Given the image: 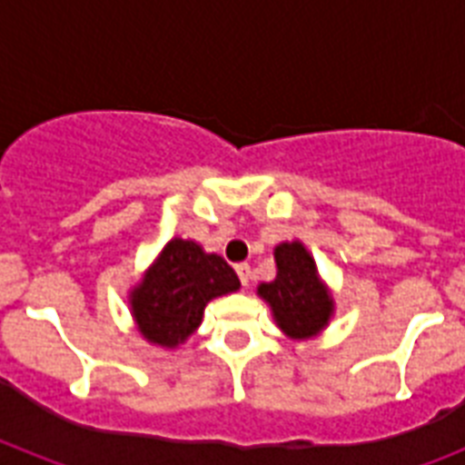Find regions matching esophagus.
Listing matches in <instances>:
<instances>
[{
  "label": "esophagus",
  "instance_id": "obj_1",
  "mask_svg": "<svg viewBox=\"0 0 465 465\" xmlns=\"http://www.w3.org/2000/svg\"><path fill=\"white\" fill-rule=\"evenodd\" d=\"M236 275H239L241 284L246 287V284L253 280V270H251V265H248V262H239V265H236Z\"/></svg>",
  "mask_w": 465,
  "mask_h": 465
}]
</instances>
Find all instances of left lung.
I'll return each mask as SVG.
<instances>
[{
	"mask_svg": "<svg viewBox=\"0 0 465 465\" xmlns=\"http://www.w3.org/2000/svg\"><path fill=\"white\" fill-rule=\"evenodd\" d=\"M275 261L277 277L272 282L261 284L258 294L272 306L277 325L287 335H316L332 313V299L318 280L316 262L299 241L277 246Z\"/></svg>",
	"mask_w": 465,
	"mask_h": 465,
	"instance_id": "1",
	"label": "left lung"
}]
</instances>
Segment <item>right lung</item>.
<instances>
[{
	"label": "right lung",
	"instance_id": "obj_1",
	"mask_svg": "<svg viewBox=\"0 0 465 465\" xmlns=\"http://www.w3.org/2000/svg\"><path fill=\"white\" fill-rule=\"evenodd\" d=\"M239 287L224 258L204 253L193 241L173 239L133 292V313L149 342L175 347L200 325L207 302Z\"/></svg>",
	"mask_w": 465,
	"mask_h": 465
}]
</instances>
